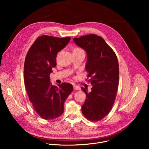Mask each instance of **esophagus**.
<instances>
[{
  "instance_id": "1",
  "label": "esophagus",
  "mask_w": 149,
  "mask_h": 149,
  "mask_svg": "<svg viewBox=\"0 0 149 149\" xmlns=\"http://www.w3.org/2000/svg\"><path fill=\"white\" fill-rule=\"evenodd\" d=\"M74 90H81V88H80V87H79L78 86H74Z\"/></svg>"
}]
</instances>
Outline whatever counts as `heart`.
<instances>
[{
    "label": "heart",
    "mask_w": 149,
    "mask_h": 149,
    "mask_svg": "<svg viewBox=\"0 0 149 149\" xmlns=\"http://www.w3.org/2000/svg\"><path fill=\"white\" fill-rule=\"evenodd\" d=\"M76 49H79V48H76Z\"/></svg>",
    "instance_id": "obj_1"
}]
</instances>
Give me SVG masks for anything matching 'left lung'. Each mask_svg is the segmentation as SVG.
<instances>
[{
	"mask_svg": "<svg viewBox=\"0 0 149 149\" xmlns=\"http://www.w3.org/2000/svg\"><path fill=\"white\" fill-rule=\"evenodd\" d=\"M73 40L87 53L86 71L93 86L89 93L86 88H81L86 94L82 113L88 120L98 121L109 113L116 99L119 80L117 58L100 36L90 34Z\"/></svg>",
	"mask_w": 149,
	"mask_h": 149,
	"instance_id": "obj_1",
	"label": "left lung"
}]
</instances>
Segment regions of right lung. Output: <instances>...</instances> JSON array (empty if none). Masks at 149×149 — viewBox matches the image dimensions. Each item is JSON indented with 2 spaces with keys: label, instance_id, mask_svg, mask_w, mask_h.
Listing matches in <instances>:
<instances>
[{
  "label": "right lung",
  "instance_id": "1",
  "mask_svg": "<svg viewBox=\"0 0 149 149\" xmlns=\"http://www.w3.org/2000/svg\"><path fill=\"white\" fill-rule=\"evenodd\" d=\"M70 37H38L29 48L24 64V82L30 101L36 113L52 120L63 113V104L73 91L71 84L52 86L49 75L56 67L57 54L69 43Z\"/></svg>",
  "mask_w": 149,
  "mask_h": 149
}]
</instances>
